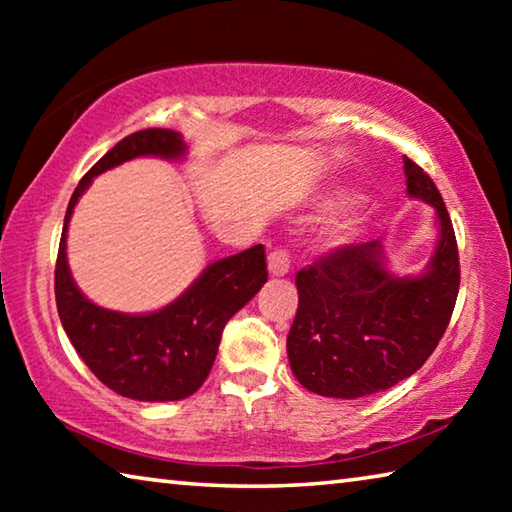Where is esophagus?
<instances>
[{
    "mask_svg": "<svg viewBox=\"0 0 512 512\" xmlns=\"http://www.w3.org/2000/svg\"><path fill=\"white\" fill-rule=\"evenodd\" d=\"M291 268V255L287 248H275L271 255H268V271L271 275H287Z\"/></svg>",
    "mask_w": 512,
    "mask_h": 512,
    "instance_id": "obj_1",
    "label": "esophagus"
}]
</instances>
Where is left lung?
<instances>
[{
	"instance_id": "left-lung-1",
	"label": "left lung",
	"mask_w": 512,
	"mask_h": 512,
	"mask_svg": "<svg viewBox=\"0 0 512 512\" xmlns=\"http://www.w3.org/2000/svg\"><path fill=\"white\" fill-rule=\"evenodd\" d=\"M409 194L438 212L440 241L429 271L397 280L381 244L327 250L298 271V311L287 336L293 375L311 393L357 400L400 384L424 366L452 320L461 264L443 196L404 155Z\"/></svg>"
}]
</instances>
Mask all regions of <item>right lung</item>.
Instances as JSON below:
<instances>
[{
  "mask_svg": "<svg viewBox=\"0 0 512 512\" xmlns=\"http://www.w3.org/2000/svg\"><path fill=\"white\" fill-rule=\"evenodd\" d=\"M183 153V137L169 128H144L117 142L74 189L58 246L56 307L69 341L101 384L140 402L194 395L210 375L228 320L268 280L264 246L257 244L207 266L185 296L149 316L101 309L76 289L65 255L67 223L92 178L137 155L178 158Z\"/></svg>",
  "mask_w": 512,
  "mask_h": 512,
  "instance_id": "obj_1",
  "label": "right lung"
}]
</instances>
